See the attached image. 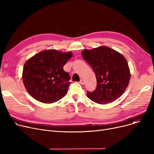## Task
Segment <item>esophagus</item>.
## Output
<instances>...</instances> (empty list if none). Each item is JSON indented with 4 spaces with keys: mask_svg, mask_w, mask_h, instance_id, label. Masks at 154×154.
<instances>
[{
    "mask_svg": "<svg viewBox=\"0 0 154 154\" xmlns=\"http://www.w3.org/2000/svg\"><path fill=\"white\" fill-rule=\"evenodd\" d=\"M79 83L80 84H85V81H84V80H83V79H81V80H80V82H79Z\"/></svg>",
    "mask_w": 154,
    "mask_h": 154,
    "instance_id": "34e87169",
    "label": "esophagus"
}]
</instances>
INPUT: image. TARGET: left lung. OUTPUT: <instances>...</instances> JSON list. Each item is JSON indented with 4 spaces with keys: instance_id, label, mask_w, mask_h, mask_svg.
Wrapping results in <instances>:
<instances>
[{
    "instance_id": "left-lung-1",
    "label": "left lung",
    "mask_w": 154,
    "mask_h": 154,
    "mask_svg": "<svg viewBox=\"0 0 154 154\" xmlns=\"http://www.w3.org/2000/svg\"><path fill=\"white\" fill-rule=\"evenodd\" d=\"M83 59L92 67L97 79L96 89L87 95L99 104L114 102L123 94L131 78L130 69L123 55L101 46L82 52Z\"/></svg>"
}]
</instances>
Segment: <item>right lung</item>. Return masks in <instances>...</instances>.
Returning <instances> with one entry per match:
<instances>
[{"label":"right lung","instance_id":"obj_1","mask_svg":"<svg viewBox=\"0 0 154 154\" xmlns=\"http://www.w3.org/2000/svg\"><path fill=\"white\" fill-rule=\"evenodd\" d=\"M72 57L70 52L50 49L40 52L24 64L23 83L28 93L38 101L52 103L66 95L70 76L63 66Z\"/></svg>","mask_w":154,"mask_h":154}]
</instances>
